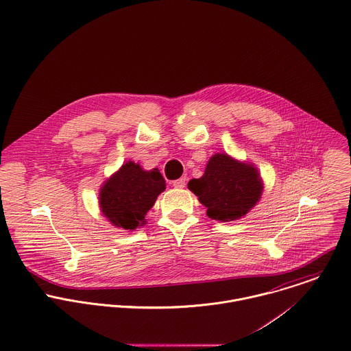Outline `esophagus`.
<instances>
[{
  "label": "esophagus",
  "mask_w": 351,
  "mask_h": 351,
  "mask_svg": "<svg viewBox=\"0 0 351 351\" xmlns=\"http://www.w3.org/2000/svg\"><path fill=\"white\" fill-rule=\"evenodd\" d=\"M172 184L175 189H183V187H186V178H180V179L172 182Z\"/></svg>",
  "instance_id": "1"
}]
</instances>
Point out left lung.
I'll return each mask as SVG.
<instances>
[{
    "mask_svg": "<svg viewBox=\"0 0 351 351\" xmlns=\"http://www.w3.org/2000/svg\"><path fill=\"white\" fill-rule=\"evenodd\" d=\"M189 189L206 206L208 217L229 222L244 217L259 202L263 183L252 164L237 161L226 153H215L204 176L191 179Z\"/></svg>",
    "mask_w": 351,
    "mask_h": 351,
    "instance_id": "left-lung-1",
    "label": "left lung"
}]
</instances>
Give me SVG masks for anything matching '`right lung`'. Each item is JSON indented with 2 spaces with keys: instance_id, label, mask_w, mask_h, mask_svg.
Masks as SVG:
<instances>
[{
  "instance_id": "1",
  "label": "right lung",
  "mask_w": 351,
  "mask_h": 351,
  "mask_svg": "<svg viewBox=\"0 0 351 351\" xmlns=\"http://www.w3.org/2000/svg\"><path fill=\"white\" fill-rule=\"evenodd\" d=\"M164 190L165 180L157 168L145 171L140 164L128 161L103 183L99 205L112 225L136 230L146 222V213Z\"/></svg>"
}]
</instances>
